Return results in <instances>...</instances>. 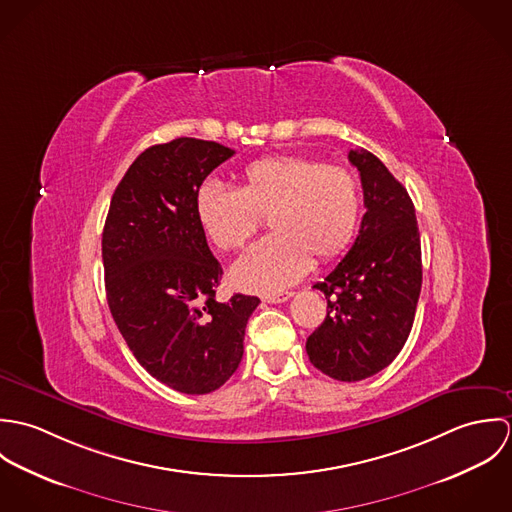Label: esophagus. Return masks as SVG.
<instances>
[{"label":"esophagus","instance_id":"obj_1","mask_svg":"<svg viewBox=\"0 0 512 512\" xmlns=\"http://www.w3.org/2000/svg\"><path fill=\"white\" fill-rule=\"evenodd\" d=\"M292 295V292L270 293V295H264V301H268V303H284V301H288Z\"/></svg>","mask_w":512,"mask_h":512}]
</instances>
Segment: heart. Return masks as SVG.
Listing matches in <instances>:
<instances>
[{
  "label": "heart",
  "instance_id": "heart-1",
  "mask_svg": "<svg viewBox=\"0 0 512 512\" xmlns=\"http://www.w3.org/2000/svg\"><path fill=\"white\" fill-rule=\"evenodd\" d=\"M240 189L207 179L195 191V215L207 238L234 252L268 217L272 236L234 266L232 282L248 292H278L353 242L361 215L357 179L339 165L303 155H270L248 163Z\"/></svg>",
  "mask_w": 512,
  "mask_h": 512
}]
</instances>
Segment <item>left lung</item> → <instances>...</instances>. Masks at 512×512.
<instances>
[{
	"mask_svg": "<svg viewBox=\"0 0 512 512\" xmlns=\"http://www.w3.org/2000/svg\"><path fill=\"white\" fill-rule=\"evenodd\" d=\"M366 213L359 236L335 270L313 288L327 317L309 335V361L323 374L357 382L402 351L422 290V248L414 203L404 185L366 149H351Z\"/></svg>",
	"mask_w": 512,
	"mask_h": 512,
	"instance_id": "obj_1",
	"label": "left lung"
}]
</instances>
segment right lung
<instances>
[{
    "label": "right lung",
    "instance_id": "add662e5",
    "mask_svg": "<svg viewBox=\"0 0 512 512\" xmlns=\"http://www.w3.org/2000/svg\"><path fill=\"white\" fill-rule=\"evenodd\" d=\"M234 149L177 138L147 147L118 183L102 232L106 297L138 363L185 394H209L240 365L254 295L220 303L222 268L195 191Z\"/></svg>",
    "mask_w": 512,
    "mask_h": 512
}]
</instances>
